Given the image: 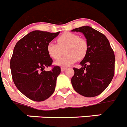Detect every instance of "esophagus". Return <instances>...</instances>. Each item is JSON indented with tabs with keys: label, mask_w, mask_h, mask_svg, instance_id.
<instances>
[{
	"label": "esophagus",
	"mask_w": 127,
	"mask_h": 127,
	"mask_svg": "<svg viewBox=\"0 0 127 127\" xmlns=\"http://www.w3.org/2000/svg\"><path fill=\"white\" fill-rule=\"evenodd\" d=\"M66 69H67L66 67H61V71H64Z\"/></svg>",
	"instance_id": "esophagus-1"
}]
</instances>
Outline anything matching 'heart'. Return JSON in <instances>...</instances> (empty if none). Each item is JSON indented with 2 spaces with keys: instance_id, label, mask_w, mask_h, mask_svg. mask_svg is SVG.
<instances>
[{
  "instance_id": "heart-1",
  "label": "heart",
  "mask_w": 127,
  "mask_h": 127,
  "mask_svg": "<svg viewBox=\"0 0 127 127\" xmlns=\"http://www.w3.org/2000/svg\"><path fill=\"white\" fill-rule=\"evenodd\" d=\"M57 44L49 43L47 51L49 56L55 60L59 59L65 51L66 55L56 62L60 66L67 67L77 60H82L85 58L88 51L87 41L72 32L63 33L57 38Z\"/></svg>"
}]
</instances>
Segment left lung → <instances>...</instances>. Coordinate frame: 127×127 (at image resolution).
Masks as SVG:
<instances>
[{"instance_id": "8db88e82", "label": "left lung", "mask_w": 127, "mask_h": 127, "mask_svg": "<svg viewBox=\"0 0 127 127\" xmlns=\"http://www.w3.org/2000/svg\"><path fill=\"white\" fill-rule=\"evenodd\" d=\"M87 39L88 51L80 65L73 68L71 83L77 93L85 97H95L106 89L114 75L115 56L105 36L89 26L75 28Z\"/></svg>"}]
</instances>
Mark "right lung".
<instances>
[{
  "mask_svg": "<svg viewBox=\"0 0 127 127\" xmlns=\"http://www.w3.org/2000/svg\"><path fill=\"white\" fill-rule=\"evenodd\" d=\"M42 31H33L18 41L10 60L12 78L24 95L35 101L50 97L55 90L56 78L60 74L59 66L51 71L53 60L47 53V44L59 34Z\"/></svg>",
  "mask_w": 127,
  "mask_h": 127,
  "instance_id": "right-lung-1",
  "label": "right lung"
}]
</instances>
